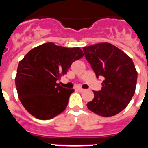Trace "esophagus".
<instances>
[{"instance_id":"34e87169","label":"esophagus","mask_w":148,"mask_h":148,"mask_svg":"<svg viewBox=\"0 0 148 148\" xmlns=\"http://www.w3.org/2000/svg\"><path fill=\"white\" fill-rule=\"evenodd\" d=\"M77 90H78V91H79V92H83V91H85V90H84V89H82V88H78Z\"/></svg>"}]
</instances>
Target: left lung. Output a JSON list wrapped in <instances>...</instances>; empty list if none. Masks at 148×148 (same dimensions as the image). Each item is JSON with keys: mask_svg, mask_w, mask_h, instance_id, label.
Returning a JSON list of instances; mask_svg holds the SVG:
<instances>
[{"mask_svg": "<svg viewBox=\"0 0 148 148\" xmlns=\"http://www.w3.org/2000/svg\"><path fill=\"white\" fill-rule=\"evenodd\" d=\"M85 57L97 77L105 80L100 91H93L94 97L87 107L103 117L115 116L129 104L136 92L137 71L132 58L109 42L84 47Z\"/></svg>", "mask_w": 148, "mask_h": 148, "instance_id": "1", "label": "left lung"}]
</instances>
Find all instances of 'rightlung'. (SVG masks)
Listing matches in <instances>:
<instances>
[{
  "mask_svg": "<svg viewBox=\"0 0 148 148\" xmlns=\"http://www.w3.org/2000/svg\"><path fill=\"white\" fill-rule=\"evenodd\" d=\"M83 55L80 47L46 42L32 49L20 61L16 87L21 104L32 116L50 120L64 111L74 90L65 89L57 81Z\"/></svg>",
  "mask_w": 148,
  "mask_h": 148,
  "instance_id": "add662e5",
  "label": "right lung"
}]
</instances>
